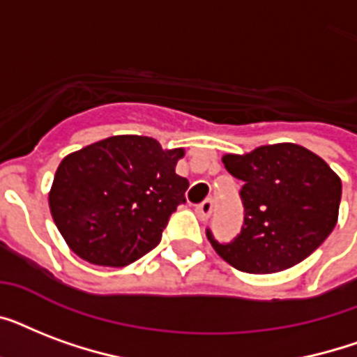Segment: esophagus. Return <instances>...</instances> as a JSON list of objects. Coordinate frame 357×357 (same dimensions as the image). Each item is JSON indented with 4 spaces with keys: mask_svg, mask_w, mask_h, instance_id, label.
I'll use <instances>...</instances> for the list:
<instances>
[{
    "mask_svg": "<svg viewBox=\"0 0 357 357\" xmlns=\"http://www.w3.org/2000/svg\"><path fill=\"white\" fill-rule=\"evenodd\" d=\"M213 213V202L211 200H204L202 204L196 206V215L200 220H207V218L211 217Z\"/></svg>",
    "mask_w": 357,
    "mask_h": 357,
    "instance_id": "obj_1",
    "label": "esophagus"
}]
</instances>
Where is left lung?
<instances>
[{
  "label": "left lung",
  "instance_id": "left-lung-1",
  "mask_svg": "<svg viewBox=\"0 0 357 357\" xmlns=\"http://www.w3.org/2000/svg\"><path fill=\"white\" fill-rule=\"evenodd\" d=\"M222 162L243 179V231L220 244L207 231L226 263L248 274H272L298 265L335 228L341 204V178L328 162L293 142L259 146Z\"/></svg>",
  "mask_w": 357,
  "mask_h": 357
}]
</instances>
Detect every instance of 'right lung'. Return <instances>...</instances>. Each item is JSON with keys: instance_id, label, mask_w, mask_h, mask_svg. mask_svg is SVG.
I'll use <instances>...</instances> for the list:
<instances>
[{"instance_id": "obj_1", "label": "right lung", "mask_w": 357, "mask_h": 357, "mask_svg": "<svg viewBox=\"0 0 357 357\" xmlns=\"http://www.w3.org/2000/svg\"><path fill=\"white\" fill-rule=\"evenodd\" d=\"M183 155L151 137L114 135L64 157L47 200L68 248L102 266H126L155 248L189 189L176 174Z\"/></svg>"}]
</instances>
